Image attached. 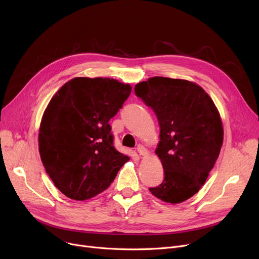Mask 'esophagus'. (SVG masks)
<instances>
[{"label":"esophagus","instance_id":"34e87169","mask_svg":"<svg viewBox=\"0 0 259 259\" xmlns=\"http://www.w3.org/2000/svg\"><path fill=\"white\" fill-rule=\"evenodd\" d=\"M137 150H138V152H139L140 155H147V154L149 153L148 149L145 148L143 145H139L138 148H137Z\"/></svg>","mask_w":259,"mask_h":259}]
</instances>
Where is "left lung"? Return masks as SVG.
Here are the masks:
<instances>
[{"label":"left lung","mask_w":259,"mask_h":259,"mask_svg":"<svg viewBox=\"0 0 259 259\" xmlns=\"http://www.w3.org/2000/svg\"><path fill=\"white\" fill-rule=\"evenodd\" d=\"M134 91L154 111L160 128L155 152L165 178L149 190L166 202H183L199 191L219 158L221 115L208 93L186 79L154 76Z\"/></svg>","instance_id":"8db88e82"}]
</instances>
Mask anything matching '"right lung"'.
I'll list each match as a JSON object with an SVG mask.
<instances>
[{"label": "right lung", "instance_id": "1", "mask_svg": "<svg viewBox=\"0 0 259 259\" xmlns=\"http://www.w3.org/2000/svg\"><path fill=\"white\" fill-rule=\"evenodd\" d=\"M130 93V85L113 78L74 77L49 102L38 150L49 178L67 197L86 200L100 194L129 160L114 148L109 120Z\"/></svg>", "mask_w": 259, "mask_h": 259}]
</instances>
